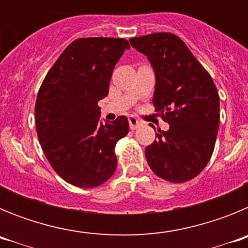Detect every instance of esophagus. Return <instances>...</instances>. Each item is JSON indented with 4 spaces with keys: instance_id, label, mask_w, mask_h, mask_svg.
Listing matches in <instances>:
<instances>
[{
    "instance_id": "obj_1",
    "label": "esophagus",
    "mask_w": 248,
    "mask_h": 248,
    "mask_svg": "<svg viewBox=\"0 0 248 248\" xmlns=\"http://www.w3.org/2000/svg\"><path fill=\"white\" fill-rule=\"evenodd\" d=\"M128 120H129V126H130L131 130H135V129L139 128V126L143 124V123L140 122V120L135 117H129Z\"/></svg>"
}]
</instances>
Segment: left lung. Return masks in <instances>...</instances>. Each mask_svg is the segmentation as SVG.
I'll return each mask as SVG.
<instances>
[{
  "mask_svg": "<svg viewBox=\"0 0 248 248\" xmlns=\"http://www.w3.org/2000/svg\"><path fill=\"white\" fill-rule=\"evenodd\" d=\"M129 42L154 68L153 104L169 123L145 148L150 169L170 183H185L202 171L214 153L220 125V98L211 76L187 46L168 32Z\"/></svg>",
  "mask_w": 248,
  "mask_h": 248,
  "instance_id": "1",
  "label": "left lung"
}]
</instances>
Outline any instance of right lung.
I'll list each match as a JSON object with an SVG mask.
<instances>
[{
    "mask_svg": "<svg viewBox=\"0 0 248 248\" xmlns=\"http://www.w3.org/2000/svg\"><path fill=\"white\" fill-rule=\"evenodd\" d=\"M124 38H78L52 65L38 94L36 129L54 171L77 187L102 185L117 169L118 140L129 131L126 117L99 123L98 102L109 93L111 73L124 50Z\"/></svg>",
    "mask_w": 248,
    "mask_h": 248,
    "instance_id": "right-lung-1",
    "label": "right lung"
}]
</instances>
